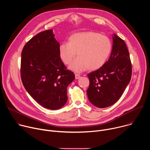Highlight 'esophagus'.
<instances>
[{"instance_id":"1","label":"esophagus","mask_w":150,"mask_h":150,"mask_svg":"<svg viewBox=\"0 0 150 150\" xmlns=\"http://www.w3.org/2000/svg\"><path fill=\"white\" fill-rule=\"evenodd\" d=\"M75 79H78L81 77V76L79 74H76L75 75Z\"/></svg>"}]
</instances>
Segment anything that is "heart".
I'll return each instance as SVG.
<instances>
[{
  "mask_svg": "<svg viewBox=\"0 0 150 150\" xmlns=\"http://www.w3.org/2000/svg\"><path fill=\"white\" fill-rule=\"evenodd\" d=\"M112 50L110 39L93 31L78 33L63 42L59 47V55L65 65H70L76 55L78 57L69 67L75 72L87 68L90 71L101 68L108 60Z\"/></svg>",
  "mask_w": 150,
  "mask_h": 150,
  "instance_id": "obj_1",
  "label": "heart"
}]
</instances>
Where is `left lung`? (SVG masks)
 <instances>
[{
	"label": "left lung",
	"mask_w": 150,
	"mask_h": 150,
	"mask_svg": "<svg viewBox=\"0 0 150 150\" xmlns=\"http://www.w3.org/2000/svg\"><path fill=\"white\" fill-rule=\"evenodd\" d=\"M112 36L113 47L108 61L101 68L88 74V98L98 108L115 104L129 84L132 76V65L125 42L115 34Z\"/></svg>",
	"instance_id": "1"
}]
</instances>
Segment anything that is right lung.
Wrapping results in <instances>:
<instances>
[{"mask_svg": "<svg viewBox=\"0 0 150 150\" xmlns=\"http://www.w3.org/2000/svg\"><path fill=\"white\" fill-rule=\"evenodd\" d=\"M59 47L53 30H49L33 37L21 53L24 87L39 104L51 110L65 105L67 87L75 79L74 74L61 60Z\"/></svg>", "mask_w": 150, "mask_h": 150, "instance_id": "1", "label": "right lung"}]
</instances>
